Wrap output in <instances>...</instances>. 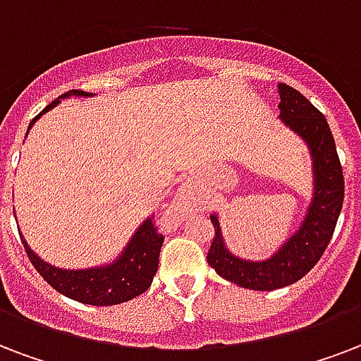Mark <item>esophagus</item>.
Returning <instances> with one entry per match:
<instances>
[{"label": "esophagus", "mask_w": 361, "mask_h": 361, "mask_svg": "<svg viewBox=\"0 0 361 361\" xmlns=\"http://www.w3.org/2000/svg\"><path fill=\"white\" fill-rule=\"evenodd\" d=\"M191 210H192L191 197H189L187 192H180V195H178V197L174 199V202H172V206H170L169 214H170V217L180 219V217H183Z\"/></svg>", "instance_id": "obj_1"}]
</instances>
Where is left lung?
I'll use <instances>...</instances> for the list:
<instances>
[{
    "label": "left lung",
    "instance_id": "obj_1",
    "mask_svg": "<svg viewBox=\"0 0 361 361\" xmlns=\"http://www.w3.org/2000/svg\"><path fill=\"white\" fill-rule=\"evenodd\" d=\"M280 119L307 142L314 169V195L295 235L265 261H246L225 247L217 216H210L214 240L206 255L221 279L240 288L272 291L301 280L320 261L334 236L345 199V178L326 117L290 85L280 82Z\"/></svg>",
    "mask_w": 361,
    "mask_h": 361
}]
</instances>
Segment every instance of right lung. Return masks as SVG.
<instances>
[{"label": "right lung", "mask_w": 361, "mask_h": 361, "mask_svg": "<svg viewBox=\"0 0 361 361\" xmlns=\"http://www.w3.org/2000/svg\"><path fill=\"white\" fill-rule=\"evenodd\" d=\"M71 94L90 96L89 92H82V90H70L60 98H68ZM60 98L51 102L37 117H34L27 130L41 115L56 106ZM162 242H164V236L153 225V217H147L132 235L128 246L119 255V259H115L109 265L94 267V269L66 271V269H56V267L49 265L41 257H37L32 252V247L27 246L26 240L22 238L27 257L47 284H51L62 295L85 302V305H96V307L119 305V302L130 301L134 297L142 295L151 286L157 269H159V254H161Z\"/></svg>", "instance_id": "obj_1"}]
</instances>
